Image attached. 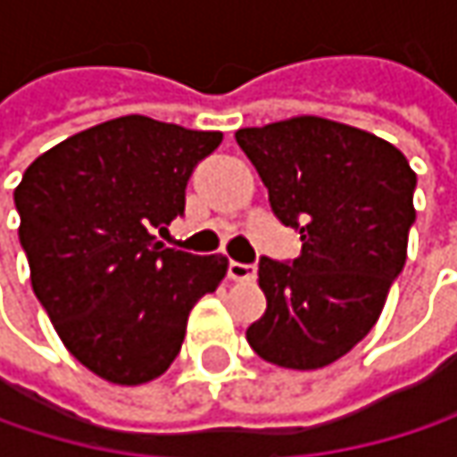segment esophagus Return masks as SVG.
Returning <instances> with one entry per match:
<instances>
[{"label":"esophagus","instance_id":"1","mask_svg":"<svg viewBox=\"0 0 457 457\" xmlns=\"http://www.w3.org/2000/svg\"><path fill=\"white\" fill-rule=\"evenodd\" d=\"M228 275L237 283H251L256 278V267L253 264H240V262H229Z\"/></svg>","mask_w":457,"mask_h":457}]
</instances>
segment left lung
Here are the masks:
<instances>
[{
    "mask_svg": "<svg viewBox=\"0 0 457 457\" xmlns=\"http://www.w3.org/2000/svg\"><path fill=\"white\" fill-rule=\"evenodd\" d=\"M272 214L299 229L302 253L259 259L264 315L251 349L280 368L315 370L376 325L408 259L415 171L386 139L318 116L237 129Z\"/></svg>",
    "mask_w": 457,
    "mask_h": 457,
    "instance_id": "1",
    "label": "left lung"
}]
</instances>
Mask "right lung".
<instances>
[{
  "instance_id": "add662e5",
  "label": "right lung",
  "mask_w": 457,
  "mask_h": 457,
  "mask_svg": "<svg viewBox=\"0 0 457 457\" xmlns=\"http://www.w3.org/2000/svg\"><path fill=\"white\" fill-rule=\"evenodd\" d=\"M222 132L121 116L62 139L15 187L31 286L65 349L111 384L158 378L228 259L166 248L185 187Z\"/></svg>"
}]
</instances>
